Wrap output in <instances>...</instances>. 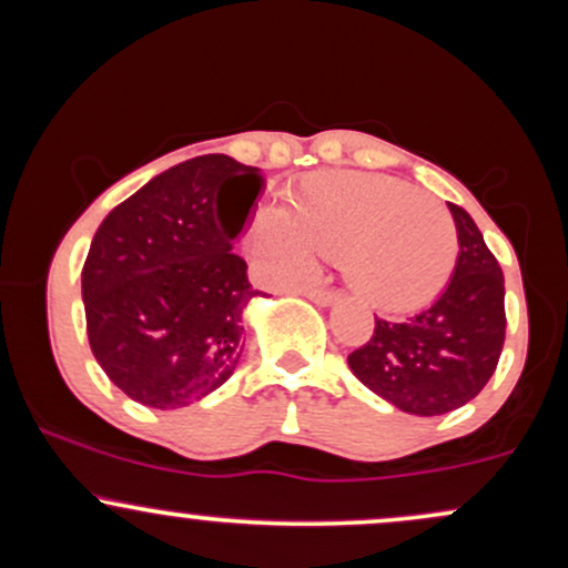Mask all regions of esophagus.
Returning a JSON list of instances; mask_svg holds the SVG:
<instances>
[{"instance_id":"esophagus-1","label":"esophagus","mask_w":568,"mask_h":568,"mask_svg":"<svg viewBox=\"0 0 568 568\" xmlns=\"http://www.w3.org/2000/svg\"><path fill=\"white\" fill-rule=\"evenodd\" d=\"M304 296L310 298V302H315L317 306H331L338 298V293L328 291V288H310V291H304Z\"/></svg>"}]
</instances>
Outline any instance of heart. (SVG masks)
Listing matches in <instances>:
<instances>
[{
	"mask_svg": "<svg viewBox=\"0 0 568 568\" xmlns=\"http://www.w3.org/2000/svg\"><path fill=\"white\" fill-rule=\"evenodd\" d=\"M251 243L275 283L310 275V253L342 258L355 296L389 315L433 302L459 256L443 202L376 173L310 175L291 189L283 211L256 213Z\"/></svg>",
	"mask_w": 568,
	"mask_h": 568,
	"instance_id": "b5f03b06",
	"label": "heart"
}]
</instances>
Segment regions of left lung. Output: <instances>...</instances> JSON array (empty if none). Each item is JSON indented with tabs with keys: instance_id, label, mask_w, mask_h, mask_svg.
Returning a JSON list of instances; mask_svg holds the SVG:
<instances>
[{
	"instance_id": "8db88e82",
	"label": "left lung",
	"mask_w": 568,
	"mask_h": 568,
	"mask_svg": "<svg viewBox=\"0 0 568 568\" xmlns=\"http://www.w3.org/2000/svg\"><path fill=\"white\" fill-rule=\"evenodd\" d=\"M459 256L446 291L419 315L379 321L347 357L371 393L416 416L470 403L497 371L505 344V275L470 213L452 205Z\"/></svg>"
}]
</instances>
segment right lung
Segmentation results:
<instances>
[{
	"label": "right lung",
	"instance_id": "obj_1",
	"mask_svg": "<svg viewBox=\"0 0 568 568\" xmlns=\"http://www.w3.org/2000/svg\"><path fill=\"white\" fill-rule=\"evenodd\" d=\"M237 178L248 192L226 214L220 197ZM262 189L258 168L202 154L154 175L98 226L82 266L90 349L141 406L197 403L237 368L258 291L232 247Z\"/></svg>",
	"mask_w": 568,
	"mask_h": 568
}]
</instances>
